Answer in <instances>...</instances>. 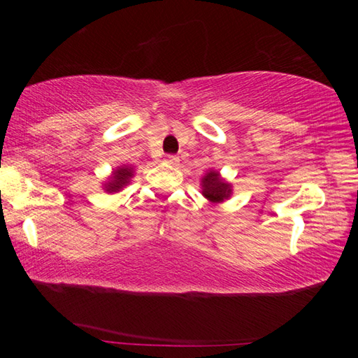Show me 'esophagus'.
<instances>
[{"label":"esophagus","instance_id":"obj_1","mask_svg":"<svg viewBox=\"0 0 358 358\" xmlns=\"http://www.w3.org/2000/svg\"><path fill=\"white\" fill-rule=\"evenodd\" d=\"M164 163L171 164V166H177V164L180 163V158H178L177 155H167V157L164 158Z\"/></svg>","mask_w":358,"mask_h":358}]
</instances>
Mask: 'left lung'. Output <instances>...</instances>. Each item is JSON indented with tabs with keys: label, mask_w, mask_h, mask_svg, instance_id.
Returning <instances> with one entry per match:
<instances>
[{
	"label": "left lung",
	"mask_w": 358,
	"mask_h": 358,
	"mask_svg": "<svg viewBox=\"0 0 358 358\" xmlns=\"http://www.w3.org/2000/svg\"><path fill=\"white\" fill-rule=\"evenodd\" d=\"M201 195L208 201L218 204L232 196V185L222 177V173L215 169H209L206 175H203L200 181Z\"/></svg>",
	"instance_id": "1"
}]
</instances>
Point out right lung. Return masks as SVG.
I'll return each instance as SVG.
<instances>
[{"label": "right lung", "instance_id": "obj_1", "mask_svg": "<svg viewBox=\"0 0 358 358\" xmlns=\"http://www.w3.org/2000/svg\"><path fill=\"white\" fill-rule=\"evenodd\" d=\"M134 173H135L134 166L131 164L118 166L117 169H113L109 177L101 183L103 191L106 194H117L120 191H123L127 185H131Z\"/></svg>", "mask_w": 358, "mask_h": 358}]
</instances>
